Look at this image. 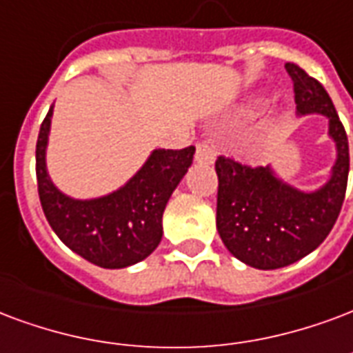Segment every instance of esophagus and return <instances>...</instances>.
Listing matches in <instances>:
<instances>
[{
	"instance_id": "obj_1",
	"label": "esophagus",
	"mask_w": 353,
	"mask_h": 353,
	"mask_svg": "<svg viewBox=\"0 0 353 353\" xmlns=\"http://www.w3.org/2000/svg\"><path fill=\"white\" fill-rule=\"evenodd\" d=\"M196 161L200 164H213L215 161V151L208 142H200L196 145Z\"/></svg>"
}]
</instances>
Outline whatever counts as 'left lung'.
Segmentation results:
<instances>
[{"instance_id":"left-lung-1","label":"left lung","mask_w":353,"mask_h":353,"mask_svg":"<svg viewBox=\"0 0 353 353\" xmlns=\"http://www.w3.org/2000/svg\"><path fill=\"white\" fill-rule=\"evenodd\" d=\"M299 116L330 119L336 161L327 183L305 192L284 183L271 166H247L219 157L216 230L226 249L256 270H279L318 249L333 228L348 185V137L327 91L296 63H286Z\"/></svg>"}]
</instances>
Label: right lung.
Listing matches in <instances>:
<instances>
[{"label":"right lung","instance_id":"add662e5","mask_svg":"<svg viewBox=\"0 0 353 353\" xmlns=\"http://www.w3.org/2000/svg\"><path fill=\"white\" fill-rule=\"evenodd\" d=\"M54 104L39 130L37 187L46 221L57 237L88 262L121 270L142 262L163 239V213L192 164L194 145L155 150L129 181L106 196L74 200L52 183L46 145Z\"/></svg>","mask_w":353,"mask_h":353}]
</instances>
